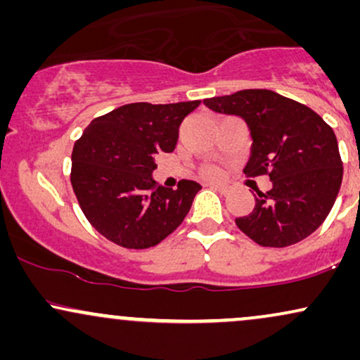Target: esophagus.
Listing matches in <instances>:
<instances>
[{
	"mask_svg": "<svg viewBox=\"0 0 360 360\" xmlns=\"http://www.w3.org/2000/svg\"><path fill=\"white\" fill-rule=\"evenodd\" d=\"M210 188L217 189V191H220V193H223V194H225L226 191H229V188H226L225 184H217V183H212V184H210Z\"/></svg>",
	"mask_w": 360,
	"mask_h": 360,
	"instance_id": "esophagus-1",
	"label": "esophagus"
}]
</instances>
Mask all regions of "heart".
Returning <instances> with one entry per match:
<instances>
[{"label": "heart", "instance_id": "1", "mask_svg": "<svg viewBox=\"0 0 360 360\" xmlns=\"http://www.w3.org/2000/svg\"><path fill=\"white\" fill-rule=\"evenodd\" d=\"M218 174H220V172H218L217 167H208V169H205V176H208V177H218Z\"/></svg>", "mask_w": 360, "mask_h": 360}]
</instances>
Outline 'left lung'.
Instances as JSON below:
<instances>
[{"label":"left lung","instance_id":"8db88e82","mask_svg":"<svg viewBox=\"0 0 360 360\" xmlns=\"http://www.w3.org/2000/svg\"><path fill=\"white\" fill-rule=\"evenodd\" d=\"M217 113L235 115L252 137L247 176H269L252 213L235 218L238 229L262 247H288L311 235L337 200L340 154L332 127L301 103L271 89H243L203 100Z\"/></svg>","mask_w":360,"mask_h":360}]
</instances>
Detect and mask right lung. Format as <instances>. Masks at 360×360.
Returning a JSON list of instances; mask_svg holds the SVG:
<instances>
[{"instance_id":"right-lung-1","label":"right lung","mask_w":360,"mask_h":360,"mask_svg":"<svg viewBox=\"0 0 360 360\" xmlns=\"http://www.w3.org/2000/svg\"><path fill=\"white\" fill-rule=\"evenodd\" d=\"M200 101L131 103L94 118L72 150L71 184L88 221L117 245L148 249L171 235L201 186L157 188L152 172L172 152L181 122Z\"/></svg>"}]
</instances>
